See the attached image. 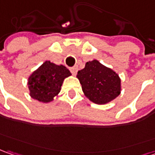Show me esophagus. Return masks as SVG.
<instances>
[{
  "instance_id": "34e87169",
  "label": "esophagus",
  "mask_w": 155,
  "mask_h": 155,
  "mask_svg": "<svg viewBox=\"0 0 155 155\" xmlns=\"http://www.w3.org/2000/svg\"><path fill=\"white\" fill-rule=\"evenodd\" d=\"M70 70H71V73H72L74 75H76V74H77L78 71V68L75 66V67H73L70 68Z\"/></svg>"
}]
</instances>
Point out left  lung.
I'll list each match as a JSON object with an SVG mask.
<instances>
[{"label":"left lung","mask_w":155,"mask_h":155,"mask_svg":"<svg viewBox=\"0 0 155 155\" xmlns=\"http://www.w3.org/2000/svg\"><path fill=\"white\" fill-rule=\"evenodd\" d=\"M76 77L85 96L97 104L110 103L121 94V79L111 68L98 60L89 61L78 71Z\"/></svg>","instance_id":"1"}]
</instances>
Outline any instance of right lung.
Here are the masks:
<instances>
[{"instance_id":"obj_1","label":"right lung","mask_w":155,"mask_h":155,"mask_svg":"<svg viewBox=\"0 0 155 155\" xmlns=\"http://www.w3.org/2000/svg\"><path fill=\"white\" fill-rule=\"evenodd\" d=\"M70 75L65 66L45 61L28 77L30 96L42 103H50L59 94L64 80Z\"/></svg>"}]
</instances>
